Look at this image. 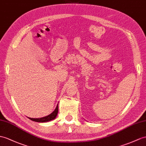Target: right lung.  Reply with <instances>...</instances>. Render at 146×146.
I'll list each match as a JSON object with an SVG mask.
<instances>
[{
  "label": "right lung",
  "instance_id": "right-lung-1",
  "mask_svg": "<svg viewBox=\"0 0 146 146\" xmlns=\"http://www.w3.org/2000/svg\"><path fill=\"white\" fill-rule=\"evenodd\" d=\"M58 105H57V106L56 109L54 110V111L52 113H51L50 115L44 117H42V118H28L35 122H40V123L48 122L49 121L54 119L56 117L57 115H58Z\"/></svg>",
  "mask_w": 146,
  "mask_h": 146
}]
</instances>
